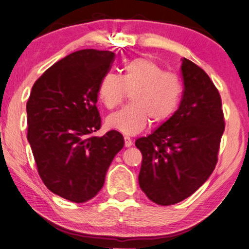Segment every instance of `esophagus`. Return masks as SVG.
<instances>
[{
    "mask_svg": "<svg viewBox=\"0 0 249 249\" xmlns=\"http://www.w3.org/2000/svg\"><path fill=\"white\" fill-rule=\"evenodd\" d=\"M132 145V139L130 137H128V136H124V146L125 147H130Z\"/></svg>",
    "mask_w": 249,
    "mask_h": 249,
    "instance_id": "obj_1",
    "label": "esophagus"
}]
</instances>
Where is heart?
I'll return each instance as SVG.
<instances>
[{
    "label": "heart",
    "mask_w": 249,
    "mask_h": 249,
    "mask_svg": "<svg viewBox=\"0 0 249 249\" xmlns=\"http://www.w3.org/2000/svg\"><path fill=\"white\" fill-rule=\"evenodd\" d=\"M132 94L131 107L108 115V128L132 136L144 130L148 122L159 125L168 121L181 101L179 78L168 73L151 59L137 57L125 64L124 74L107 72L98 85V96L107 108H114Z\"/></svg>",
    "instance_id": "1"
}]
</instances>
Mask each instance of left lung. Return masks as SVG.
I'll use <instances>...</instances> for the list:
<instances>
[{"mask_svg":"<svg viewBox=\"0 0 249 249\" xmlns=\"http://www.w3.org/2000/svg\"><path fill=\"white\" fill-rule=\"evenodd\" d=\"M183 94L176 113L136 146L142 154L138 181L159 205L193 195L212 175L224 131L222 102L207 73L182 59Z\"/></svg>","mask_w":249,"mask_h":249,"instance_id":"left-lung-1","label":"left lung"}]
</instances>
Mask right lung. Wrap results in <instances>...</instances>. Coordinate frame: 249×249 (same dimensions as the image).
Returning <instances> with one entry per match:
<instances>
[{
	"label": "right lung",
	"mask_w": 249,
	"mask_h": 249,
	"mask_svg": "<svg viewBox=\"0 0 249 249\" xmlns=\"http://www.w3.org/2000/svg\"><path fill=\"white\" fill-rule=\"evenodd\" d=\"M115 54L80 50L50 67L27 102L28 139L37 171L51 192L73 203L97 195L112 160L124 147L117 130L102 137L98 85Z\"/></svg>",
	"instance_id": "right-lung-1"
}]
</instances>
